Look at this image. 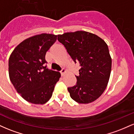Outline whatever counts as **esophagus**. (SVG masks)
I'll return each instance as SVG.
<instances>
[{
	"mask_svg": "<svg viewBox=\"0 0 134 134\" xmlns=\"http://www.w3.org/2000/svg\"><path fill=\"white\" fill-rule=\"evenodd\" d=\"M66 72H67V70H66L65 69H62V70L60 71V73H61V74H62V76H64V75L65 74Z\"/></svg>",
	"mask_w": 134,
	"mask_h": 134,
	"instance_id": "34e87169",
	"label": "esophagus"
}]
</instances>
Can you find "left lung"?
<instances>
[{
	"instance_id": "1",
	"label": "left lung",
	"mask_w": 134,
	"mask_h": 134,
	"mask_svg": "<svg viewBox=\"0 0 134 134\" xmlns=\"http://www.w3.org/2000/svg\"><path fill=\"white\" fill-rule=\"evenodd\" d=\"M58 40L81 67L79 76H76L77 84L67 89L70 97L82 104L96 100L107 88L111 74V58L107 44L95 34L84 31L58 35Z\"/></svg>"
}]
</instances>
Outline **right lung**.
I'll list each match as a JSON object with an SVG mask.
<instances>
[{"mask_svg":"<svg viewBox=\"0 0 134 134\" xmlns=\"http://www.w3.org/2000/svg\"><path fill=\"white\" fill-rule=\"evenodd\" d=\"M57 35L42 33L24 40L10 54L9 75L15 90L23 99L43 104L51 98L61 74L47 68L45 55Z\"/></svg>","mask_w":134,"mask_h":134,"instance_id":"add662e5","label":"right lung"}]
</instances>
